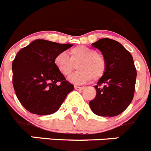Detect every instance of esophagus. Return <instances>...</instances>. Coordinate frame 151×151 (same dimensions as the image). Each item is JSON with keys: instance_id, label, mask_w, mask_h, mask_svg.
I'll return each instance as SVG.
<instances>
[{"instance_id": "34e87169", "label": "esophagus", "mask_w": 151, "mask_h": 151, "mask_svg": "<svg viewBox=\"0 0 151 151\" xmlns=\"http://www.w3.org/2000/svg\"><path fill=\"white\" fill-rule=\"evenodd\" d=\"M75 89L76 90H78V91H81L84 89V87H78V86H75Z\"/></svg>"}]
</instances>
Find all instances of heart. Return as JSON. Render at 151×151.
<instances>
[{"label": "heart", "instance_id": "b5f03b06", "mask_svg": "<svg viewBox=\"0 0 151 151\" xmlns=\"http://www.w3.org/2000/svg\"><path fill=\"white\" fill-rule=\"evenodd\" d=\"M65 52H60L54 58V65L58 72L67 76L77 64L78 71L69 77V81L77 84H86L92 80L100 79L106 71V61L102 55L93 49L85 46H77Z\"/></svg>", "mask_w": 151, "mask_h": 151}]
</instances>
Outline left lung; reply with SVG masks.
<instances>
[{
  "instance_id": "obj_1",
  "label": "left lung",
  "mask_w": 151,
  "mask_h": 151,
  "mask_svg": "<svg viewBox=\"0 0 151 151\" xmlns=\"http://www.w3.org/2000/svg\"><path fill=\"white\" fill-rule=\"evenodd\" d=\"M92 46L101 52L106 71L94 86L96 96L90 101V107L98 116H118L133 99L136 70L133 56L119 42L109 38L99 40Z\"/></svg>"
}]
</instances>
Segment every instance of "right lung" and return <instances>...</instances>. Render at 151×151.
<instances>
[{
  "instance_id": "add662e5",
  "label": "right lung",
  "mask_w": 151,
  "mask_h": 151,
  "mask_svg": "<svg viewBox=\"0 0 151 151\" xmlns=\"http://www.w3.org/2000/svg\"><path fill=\"white\" fill-rule=\"evenodd\" d=\"M73 47L37 39L21 49L12 62V82L21 104L31 113H55L74 86L57 70L54 58Z\"/></svg>"
}]
</instances>
